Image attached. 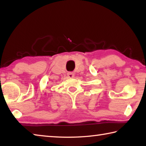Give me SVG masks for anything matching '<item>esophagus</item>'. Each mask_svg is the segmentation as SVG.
Instances as JSON below:
<instances>
[{"label": "esophagus", "instance_id": "obj_1", "mask_svg": "<svg viewBox=\"0 0 146 146\" xmlns=\"http://www.w3.org/2000/svg\"><path fill=\"white\" fill-rule=\"evenodd\" d=\"M68 78H73V77H74V73L72 72H68Z\"/></svg>", "mask_w": 146, "mask_h": 146}]
</instances>
